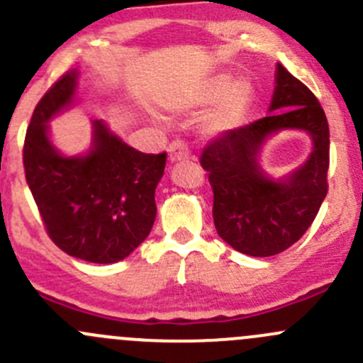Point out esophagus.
Masks as SVG:
<instances>
[{
    "mask_svg": "<svg viewBox=\"0 0 363 363\" xmlns=\"http://www.w3.org/2000/svg\"><path fill=\"white\" fill-rule=\"evenodd\" d=\"M168 152H170V161H181L189 158V149L184 140H174L168 145Z\"/></svg>",
    "mask_w": 363,
    "mask_h": 363,
    "instance_id": "1",
    "label": "esophagus"
}]
</instances>
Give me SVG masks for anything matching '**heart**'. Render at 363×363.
<instances>
[{
	"label": "heart",
	"mask_w": 363,
	"mask_h": 363,
	"mask_svg": "<svg viewBox=\"0 0 363 363\" xmlns=\"http://www.w3.org/2000/svg\"><path fill=\"white\" fill-rule=\"evenodd\" d=\"M228 84V77H216L205 86V89L199 96V101H214L223 92L225 93V95L222 94L223 96L211 116V121H208V128L214 131H223L235 126L242 113L246 112L247 104H250V86L246 82L239 80L226 90Z\"/></svg>",
	"instance_id": "1"
}]
</instances>
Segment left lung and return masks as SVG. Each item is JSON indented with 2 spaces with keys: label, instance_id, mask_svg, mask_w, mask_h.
<instances>
[{
  "label": "left lung",
  "instance_id": "1",
  "mask_svg": "<svg viewBox=\"0 0 363 363\" xmlns=\"http://www.w3.org/2000/svg\"><path fill=\"white\" fill-rule=\"evenodd\" d=\"M276 91L267 117L223 131L200 156L214 193L216 230L233 250L250 256H274L307 232L328 191L330 131L313 91L277 65ZM286 127L306 129L315 149L303 167L284 182H272L255 156L269 134Z\"/></svg>",
  "mask_w": 363,
  "mask_h": 363
}]
</instances>
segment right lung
Listing matches in <instances>:
<instances>
[{"label": "right lung", "mask_w": 363, "mask_h": 363, "mask_svg": "<svg viewBox=\"0 0 363 363\" xmlns=\"http://www.w3.org/2000/svg\"><path fill=\"white\" fill-rule=\"evenodd\" d=\"M75 72L49 87L26 131V181L47 235L69 256L116 263L137 250L156 219L155 191L167 152L145 155L94 121V147L84 158H63L50 145L47 123L72 101Z\"/></svg>", "instance_id": "1"}]
</instances>
